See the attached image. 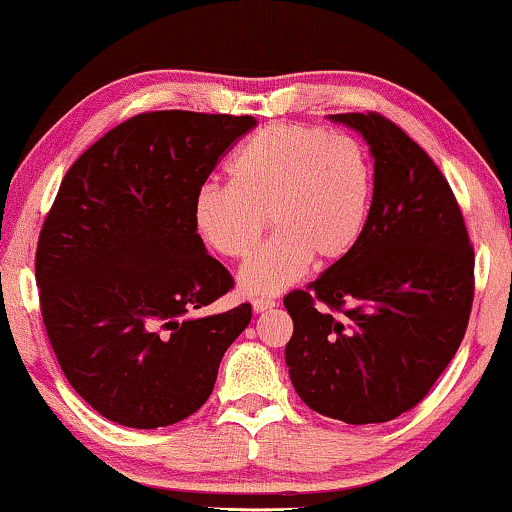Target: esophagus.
Masks as SVG:
<instances>
[{
	"instance_id": "34e87169",
	"label": "esophagus",
	"mask_w": 512,
	"mask_h": 512,
	"mask_svg": "<svg viewBox=\"0 0 512 512\" xmlns=\"http://www.w3.org/2000/svg\"><path fill=\"white\" fill-rule=\"evenodd\" d=\"M275 307V300L272 298H254V312H265Z\"/></svg>"
}]
</instances>
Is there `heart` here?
Instances as JSON below:
<instances>
[{"mask_svg": "<svg viewBox=\"0 0 512 512\" xmlns=\"http://www.w3.org/2000/svg\"><path fill=\"white\" fill-rule=\"evenodd\" d=\"M228 184L195 193L202 240L228 258H247L270 226L277 230L240 270L249 296H275L310 268L345 258L361 240L373 198V165L359 139L317 125L275 123L251 135L226 165Z\"/></svg>", "mask_w": 512, "mask_h": 512, "instance_id": "heart-1", "label": "heart"}]
</instances>
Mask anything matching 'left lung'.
Listing matches in <instances>:
<instances>
[{
	"instance_id": "obj_1",
	"label": "left lung",
	"mask_w": 512,
	"mask_h": 512,
	"mask_svg": "<svg viewBox=\"0 0 512 512\" xmlns=\"http://www.w3.org/2000/svg\"><path fill=\"white\" fill-rule=\"evenodd\" d=\"M375 158L361 240L284 307L286 366L319 415L380 424L415 408L457 354L471 317L475 254L450 184L377 111L335 114Z\"/></svg>"
}]
</instances>
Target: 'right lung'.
Wrapping results in <instances>:
<instances>
[{"instance_id": "1", "label": "right lung", "mask_w": 512, "mask_h": 512, "mask_svg": "<svg viewBox=\"0 0 512 512\" xmlns=\"http://www.w3.org/2000/svg\"><path fill=\"white\" fill-rule=\"evenodd\" d=\"M251 116L146 111L62 179L34 270L44 326L76 394L111 422L158 429L212 394L251 305L193 317L233 289L193 221L195 193Z\"/></svg>"}]
</instances>
